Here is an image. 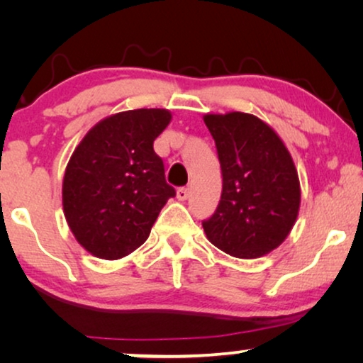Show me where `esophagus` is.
<instances>
[{"instance_id":"esophagus-1","label":"esophagus","mask_w":363,"mask_h":363,"mask_svg":"<svg viewBox=\"0 0 363 363\" xmlns=\"http://www.w3.org/2000/svg\"><path fill=\"white\" fill-rule=\"evenodd\" d=\"M188 195H190V190H188V188H185V186L178 188V190H177V198L180 201H185L186 198H188Z\"/></svg>"}]
</instances>
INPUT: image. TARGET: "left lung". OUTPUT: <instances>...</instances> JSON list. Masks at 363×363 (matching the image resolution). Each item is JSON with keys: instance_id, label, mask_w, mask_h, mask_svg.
Here are the masks:
<instances>
[{"instance_id": "1", "label": "left lung", "mask_w": 363, "mask_h": 363, "mask_svg": "<svg viewBox=\"0 0 363 363\" xmlns=\"http://www.w3.org/2000/svg\"><path fill=\"white\" fill-rule=\"evenodd\" d=\"M215 138L223 191L216 211L203 221L216 247L241 259L276 250L289 235L301 205L299 177L284 142L251 113H206Z\"/></svg>"}]
</instances>
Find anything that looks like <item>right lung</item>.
I'll use <instances>...</instances> for the list:
<instances>
[{
  "mask_svg": "<svg viewBox=\"0 0 363 363\" xmlns=\"http://www.w3.org/2000/svg\"><path fill=\"white\" fill-rule=\"evenodd\" d=\"M170 121L165 108L118 112L96 123L74 150L64 173L62 208L72 235L91 255H130L175 196L153 150Z\"/></svg>",
  "mask_w": 363,
  "mask_h": 363,
  "instance_id": "add662e5",
  "label": "right lung"
}]
</instances>
